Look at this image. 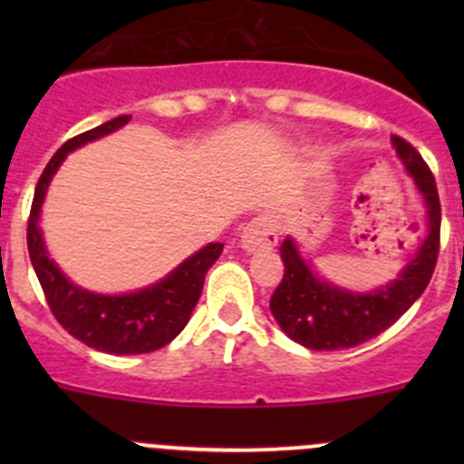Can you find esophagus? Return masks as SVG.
Listing matches in <instances>:
<instances>
[{"label": "esophagus", "mask_w": 464, "mask_h": 464, "mask_svg": "<svg viewBox=\"0 0 464 464\" xmlns=\"http://www.w3.org/2000/svg\"><path fill=\"white\" fill-rule=\"evenodd\" d=\"M276 220L272 216H257L241 232V248L246 253L267 251V248L276 246Z\"/></svg>", "instance_id": "34e87169"}]
</instances>
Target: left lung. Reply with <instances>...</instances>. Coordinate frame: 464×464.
<instances>
[{
  "mask_svg": "<svg viewBox=\"0 0 464 464\" xmlns=\"http://www.w3.org/2000/svg\"><path fill=\"white\" fill-rule=\"evenodd\" d=\"M392 149L425 202L428 235L407 265L385 285L358 293L314 272L293 237L281 244L283 278L269 299L274 321L293 342L311 351L353 348L392 325L428 288L440 256L441 207L432 171L411 143L392 137Z\"/></svg>",
  "mask_w": 464,
  "mask_h": 464,
  "instance_id": "left-lung-1",
  "label": "left lung"
}]
</instances>
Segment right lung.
<instances>
[{
	"instance_id": "add662e5",
	"label": "right lung",
	"mask_w": 464,
	"mask_h": 464,
	"mask_svg": "<svg viewBox=\"0 0 464 464\" xmlns=\"http://www.w3.org/2000/svg\"><path fill=\"white\" fill-rule=\"evenodd\" d=\"M130 118L132 116H118L104 125L92 127L88 132L69 139L63 149L53 155L36 183L30 223H27V248H30L32 267L57 323L85 346L111 355L150 353L179 337L190 321L197 299L202 295L204 276L223 253L220 241L207 244L158 283L122 295H102L81 288L64 276L55 260H51L39 220L53 176L72 150L116 132L130 122Z\"/></svg>"
}]
</instances>
